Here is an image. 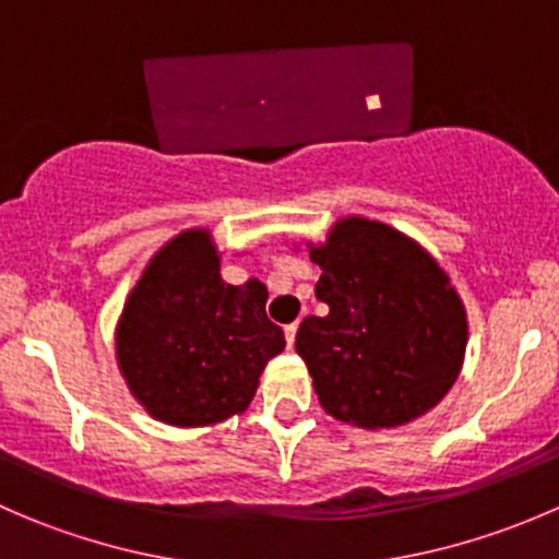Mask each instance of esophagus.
I'll use <instances>...</instances> for the list:
<instances>
[{"label": "esophagus", "mask_w": 559, "mask_h": 559, "mask_svg": "<svg viewBox=\"0 0 559 559\" xmlns=\"http://www.w3.org/2000/svg\"><path fill=\"white\" fill-rule=\"evenodd\" d=\"M284 335H286V346H295V337H297V321H292V324L284 326Z\"/></svg>", "instance_id": "obj_1"}]
</instances>
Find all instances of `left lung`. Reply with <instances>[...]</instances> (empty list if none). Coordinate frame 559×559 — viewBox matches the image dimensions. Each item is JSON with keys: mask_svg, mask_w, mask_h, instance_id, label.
<instances>
[{"mask_svg": "<svg viewBox=\"0 0 559 559\" xmlns=\"http://www.w3.org/2000/svg\"><path fill=\"white\" fill-rule=\"evenodd\" d=\"M316 297L295 348L313 376L321 408L365 430L397 427L441 403L460 376L465 306L419 243L368 218H343L324 246Z\"/></svg>", "mask_w": 559, "mask_h": 559, "instance_id": "1", "label": "left lung"}]
</instances>
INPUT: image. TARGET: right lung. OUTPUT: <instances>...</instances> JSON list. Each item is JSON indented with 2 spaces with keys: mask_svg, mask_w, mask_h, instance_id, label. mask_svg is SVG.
<instances>
[{
  "mask_svg": "<svg viewBox=\"0 0 559 559\" xmlns=\"http://www.w3.org/2000/svg\"><path fill=\"white\" fill-rule=\"evenodd\" d=\"M267 289L222 281L205 229L162 248L129 295L116 326L118 368L154 419L216 425L246 411L284 330L264 311Z\"/></svg>",
  "mask_w": 559,
  "mask_h": 559,
  "instance_id": "obj_1",
  "label": "right lung"
}]
</instances>
